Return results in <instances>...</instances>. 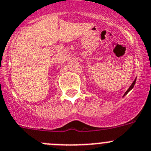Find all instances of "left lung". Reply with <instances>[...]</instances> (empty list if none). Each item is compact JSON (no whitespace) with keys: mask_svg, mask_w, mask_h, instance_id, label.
<instances>
[{"mask_svg":"<svg viewBox=\"0 0 151 151\" xmlns=\"http://www.w3.org/2000/svg\"><path fill=\"white\" fill-rule=\"evenodd\" d=\"M136 80H134V81H133V83H132V85H131V86H130V87H129V88H128V90H127V91H126V92H125L124 95H127V93H128V92H129V91H130V90H131V89H132V88H133V86H134L135 83H136Z\"/></svg>","mask_w":151,"mask_h":151,"instance_id":"1","label":"left lung"}]
</instances>
